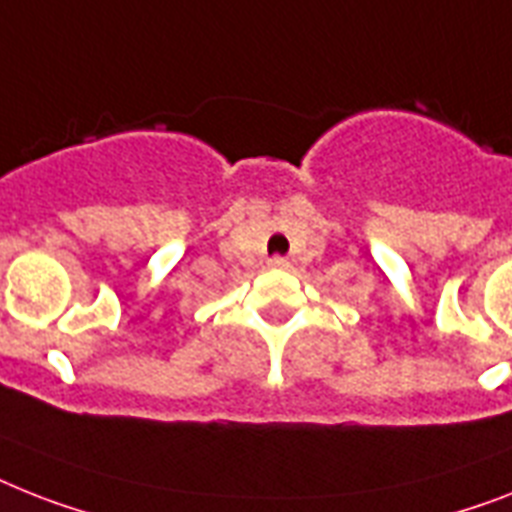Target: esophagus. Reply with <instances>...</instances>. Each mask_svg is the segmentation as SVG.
I'll return each mask as SVG.
<instances>
[{"mask_svg": "<svg viewBox=\"0 0 512 512\" xmlns=\"http://www.w3.org/2000/svg\"><path fill=\"white\" fill-rule=\"evenodd\" d=\"M268 263L273 265V268H286V265H289L286 263V257H270Z\"/></svg>", "mask_w": 512, "mask_h": 512, "instance_id": "34e87169", "label": "esophagus"}]
</instances>
